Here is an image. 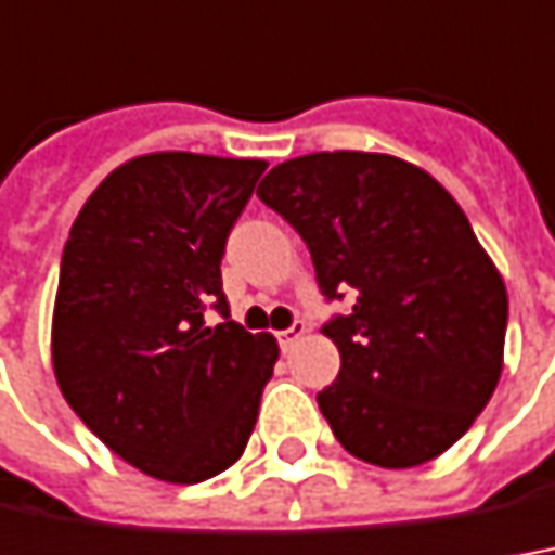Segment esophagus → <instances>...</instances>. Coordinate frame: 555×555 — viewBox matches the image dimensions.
Here are the masks:
<instances>
[{
  "mask_svg": "<svg viewBox=\"0 0 555 555\" xmlns=\"http://www.w3.org/2000/svg\"><path fill=\"white\" fill-rule=\"evenodd\" d=\"M304 334H307V325H304V322H294L292 327H285V331H279V346H282V349L288 352V349H292L294 343L300 340Z\"/></svg>",
  "mask_w": 555,
  "mask_h": 555,
  "instance_id": "obj_1",
  "label": "esophagus"
}]
</instances>
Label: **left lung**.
Instances as JSON below:
<instances>
[{
    "mask_svg": "<svg viewBox=\"0 0 555 555\" xmlns=\"http://www.w3.org/2000/svg\"><path fill=\"white\" fill-rule=\"evenodd\" d=\"M258 197L307 243L327 297L340 376L319 410L343 450L379 467L447 452L483 413L504 371L507 288L452 194L416 164L319 151L267 172Z\"/></svg>",
    "mask_w": 555,
    "mask_h": 555,
    "instance_id": "left-lung-1",
    "label": "left lung"
}]
</instances>
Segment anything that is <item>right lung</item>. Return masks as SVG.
<instances>
[{
    "instance_id": "1",
    "label": "right lung",
    "mask_w": 555,
    "mask_h": 555,
    "mask_svg": "<svg viewBox=\"0 0 555 555\" xmlns=\"http://www.w3.org/2000/svg\"><path fill=\"white\" fill-rule=\"evenodd\" d=\"M267 160L151 151L81 206L60 263L51 361L63 398L124 462L199 483L243 452L279 361L228 319L224 243ZM225 322L206 326L202 304Z\"/></svg>"
}]
</instances>
